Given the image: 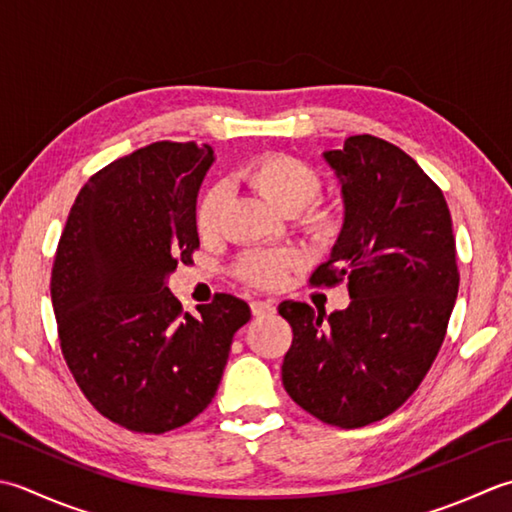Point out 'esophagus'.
Returning <instances> with one entry per match:
<instances>
[{
	"label": "esophagus",
	"mask_w": 512,
	"mask_h": 512,
	"mask_svg": "<svg viewBox=\"0 0 512 512\" xmlns=\"http://www.w3.org/2000/svg\"><path fill=\"white\" fill-rule=\"evenodd\" d=\"M274 300H254L252 302V314L254 316H267L274 314Z\"/></svg>",
	"instance_id": "34e87169"
}]
</instances>
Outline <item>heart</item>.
<instances>
[{"label": "heart", "mask_w": 512, "mask_h": 512, "mask_svg": "<svg viewBox=\"0 0 512 512\" xmlns=\"http://www.w3.org/2000/svg\"><path fill=\"white\" fill-rule=\"evenodd\" d=\"M243 179L278 212L287 216L300 212L302 227L311 236L320 241H329L336 236L340 227L338 214L327 205H314V198L320 192V176L305 161L287 154H265L247 165ZM225 203L227 187L223 183L212 185L203 194L196 207V227L201 236L212 238L218 234ZM298 263L300 258L291 249H271V252L247 254L238 265V271L249 283L276 287Z\"/></svg>", "instance_id": "heart-1"}]
</instances>
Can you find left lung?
Listing matches in <instances>:
<instances>
[{"label":"left lung","mask_w":512,"mask_h":512,"mask_svg":"<svg viewBox=\"0 0 512 512\" xmlns=\"http://www.w3.org/2000/svg\"><path fill=\"white\" fill-rule=\"evenodd\" d=\"M342 196V227L311 283L347 280L349 307L283 300L294 340L289 398L318 420L358 429L393 413L440 351L460 287L451 212L409 154L371 134L322 152Z\"/></svg>","instance_id":"1"}]
</instances>
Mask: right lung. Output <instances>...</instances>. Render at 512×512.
Returning <instances> with one entry per match:
<instances>
[{
    "mask_svg": "<svg viewBox=\"0 0 512 512\" xmlns=\"http://www.w3.org/2000/svg\"><path fill=\"white\" fill-rule=\"evenodd\" d=\"M214 161L194 141L123 156L81 187L61 234L50 280L61 351L90 404L130 431L165 433L207 409L252 318L229 294L183 314L168 287L198 247L196 198Z\"/></svg>",
    "mask_w": 512,
    "mask_h": 512,
    "instance_id": "right-lung-1",
    "label": "right lung"
}]
</instances>
